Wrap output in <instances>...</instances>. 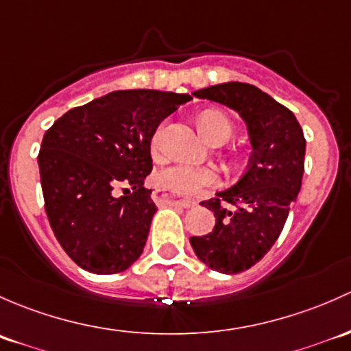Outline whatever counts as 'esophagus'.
Instances as JSON below:
<instances>
[{
  "label": "esophagus",
  "mask_w": 351,
  "mask_h": 351,
  "mask_svg": "<svg viewBox=\"0 0 351 351\" xmlns=\"http://www.w3.org/2000/svg\"><path fill=\"white\" fill-rule=\"evenodd\" d=\"M154 201L160 202V204H171V206H180V208H193L196 202L189 199H174L172 196H169L167 193H162V191H154Z\"/></svg>",
  "instance_id": "obj_1"
}]
</instances>
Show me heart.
<instances>
[{"instance_id":"heart-1","label":"heart","mask_w":351,"mask_h":351,"mask_svg":"<svg viewBox=\"0 0 351 351\" xmlns=\"http://www.w3.org/2000/svg\"><path fill=\"white\" fill-rule=\"evenodd\" d=\"M199 128L209 142H218V140L226 142L231 136L233 126L225 113L209 110L199 117ZM165 135H167V121L160 123L152 133L150 152L154 157L160 158L165 154ZM155 182L162 189H167L179 196L194 197L218 187L221 184V177L216 169L206 167V165L174 164L162 169L155 176Z\"/></svg>"}]
</instances>
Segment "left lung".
Returning <instances> with one entry per match:
<instances>
[{
    "instance_id": "left-lung-1",
    "label": "left lung",
    "mask_w": 351,
    "mask_h": 351,
    "mask_svg": "<svg viewBox=\"0 0 351 351\" xmlns=\"http://www.w3.org/2000/svg\"><path fill=\"white\" fill-rule=\"evenodd\" d=\"M193 95L238 111L250 133L254 152L245 174L233 187L201 202L215 213V228L191 237L197 258L209 269L240 274L263 258L284 228L301 191L304 133L289 108L247 82L209 86Z\"/></svg>"
}]
</instances>
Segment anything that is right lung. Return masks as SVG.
<instances>
[{
  "mask_svg": "<svg viewBox=\"0 0 351 351\" xmlns=\"http://www.w3.org/2000/svg\"><path fill=\"white\" fill-rule=\"evenodd\" d=\"M191 99L152 89L114 91L72 108L45 132L38 169L47 218L81 269L118 274L142 255L157 211L143 187L154 169L152 133ZM126 185L132 193L114 196Z\"/></svg>",
  "mask_w": 351,
  "mask_h": 351,
  "instance_id": "add662e5",
  "label": "right lung"
}]
</instances>
